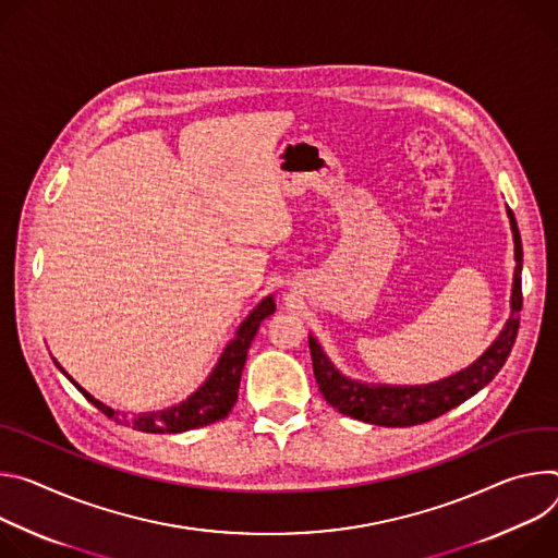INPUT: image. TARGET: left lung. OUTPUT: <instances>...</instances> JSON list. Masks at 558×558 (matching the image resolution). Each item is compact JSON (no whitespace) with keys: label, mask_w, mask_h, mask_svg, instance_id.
<instances>
[{"label":"left lung","mask_w":558,"mask_h":558,"mask_svg":"<svg viewBox=\"0 0 558 558\" xmlns=\"http://www.w3.org/2000/svg\"><path fill=\"white\" fill-rule=\"evenodd\" d=\"M508 215L514 232L517 270H514V288H512V317L508 319L499 339L487 348V352L476 363H472L468 369H463V373L446 381L423 386V388L421 386L390 388V386H363L345 379L328 361L322 345L311 337L307 343H311L313 369H315L319 392L337 412L359 418L363 423H375L384 427L418 425L461 405L463 401H468L472 395H476L483 386H487L494 377H497V373L508 361L512 345L517 341L519 313L523 307V292H521L523 245H521V234H519L512 210H508Z\"/></svg>","instance_id":"1"}]
</instances>
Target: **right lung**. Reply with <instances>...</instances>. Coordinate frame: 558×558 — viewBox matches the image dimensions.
<instances>
[{
	"label": "right lung",
	"instance_id": "1",
	"mask_svg": "<svg viewBox=\"0 0 558 558\" xmlns=\"http://www.w3.org/2000/svg\"><path fill=\"white\" fill-rule=\"evenodd\" d=\"M275 313V301L272 296H266L255 311L251 313L239 330L236 337L228 343V348L223 350L215 373L210 375V379L189 399L183 401L181 405H174L170 410L163 412H153V414H140V416H126V414H119L112 408L104 405L101 401H97L95 397H90L84 388H80L64 369V373L71 384H75V388L97 408L101 410L106 416L119 421V423H126L133 429L140 432H148V435H177V432H185V429H195V427H204L210 425L219 418H226L228 412L232 410V405L236 403L239 397V381H241V369L245 365V356H247V348H251L259 324L264 319H268Z\"/></svg>",
	"mask_w": 558,
	"mask_h": 558
}]
</instances>
